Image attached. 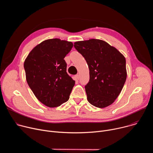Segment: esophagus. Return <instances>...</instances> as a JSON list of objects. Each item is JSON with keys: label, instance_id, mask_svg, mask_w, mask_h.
Returning a JSON list of instances; mask_svg holds the SVG:
<instances>
[{"label": "esophagus", "instance_id": "34e87169", "mask_svg": "<svg viewBox=\"0 0 153 153\" xmlns=\"http://www.w3.org/2000/svg\"><path fill=\"white\" fill-rule=\"evenodd\" d=\"M76 78L77 80H79V75L78 74H77L76 75Z\"/></svg>", "mask_w": 153, "mask_h": 153}]
</instances>
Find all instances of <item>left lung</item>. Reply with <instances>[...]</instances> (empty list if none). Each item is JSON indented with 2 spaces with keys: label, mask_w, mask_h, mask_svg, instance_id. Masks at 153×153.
Here are the masks:
<instances>
[{
  "label": "left lung",
  "mask_w": 153,
  "mask_h": 153,
  "mask_svg": "<svg viewBox=\"0 0 153 153\" xmlns=\"http://www.w3.org/2000/svg\"><path fill=\"white\" fill-rule=\"evenodd\" d=\"M74 47L89 67L90 80L85 86L88 101L100 108L110 105L126 81L125 57L116 48L99 39L76 42Z\"/></svg>",
  "instance_id": "obj_1"
}]
</instances>
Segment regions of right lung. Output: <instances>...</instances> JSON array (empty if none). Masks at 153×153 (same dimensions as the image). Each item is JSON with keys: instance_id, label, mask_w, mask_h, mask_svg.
<instances>
[{"instance_id": "add662e5", "label": "right lung", "mask_w": 153, "mask_h": 153, "mask_svg": "<svg viewBox=\"0 0 153 153\" xmlns=\"http://www.w3.org/2000/svg\"><path fill=\"white\" fill-rule=\"evenodd\" d=\"M73 43L59 39L43 41L29 53L24 62L26 79L37 99L50 108L68 100L75 81L67 73L65 57Z\"/></svg>"}]
</instances>
